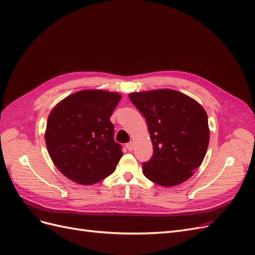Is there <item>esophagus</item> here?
Instances as JSON below:
<instances>
[{
	"mask_svg": "<svg viewBox=\"0 0 255 255\" xmlns=\"http://www.w3.org/2000/svg\"><path fill=\"white\" fill-rule=\"evenodd\" d=\"M127 149H128V151H133V149H134V143H133L132 141L128 142V143H127Z\"/></svg>",
	"mask_w": 255,
	"mask_h": 255,
	"instance_id": "34e87169",
	"label": "esophagus"
}]
</instances>
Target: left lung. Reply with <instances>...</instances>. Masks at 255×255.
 Listing matches in <instances>:
<instances>
[{
	"instance_id": "left-lung-1",
	"label": "left lung",
	"mask_w": 255,
	"mask_h": 255,
	"mask_svg": "<svg viewBox=\"0 0 255 255\" xmlns=\"http://www.w3.org/2000/svg\"><path fill=\"white\" fill-rule=\"evenodd\" d=\"M128 98L145 118L153 155L142 163L146 179L175 186L194 174L210 142L207 115L194 99L172 89L133 92Z\"/></svg>"
}]
</instances>
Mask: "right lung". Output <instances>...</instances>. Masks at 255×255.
<instances>
[{"label": "right lung", "mask_w": 255, "mask_h": 255, "mask_svg": "<svg viewBox=\"0 0 255 255\" xmlns=\"http://www.w3.org/2000/svg\"><path fill=\"white\" fill-rule=\"evenodd\" d=\"M121 96L81 90L65 98L49 115L45 144L54 165L68 179L96 184L111 175L122 156L110 118Z\"/></svg>", "instance_id": "1"}]
</instances>
